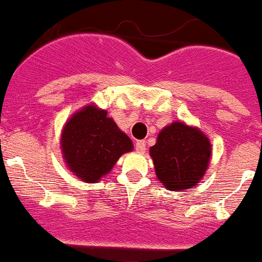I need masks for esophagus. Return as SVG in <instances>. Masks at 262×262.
Here are the masks:
<instances>
[{
    "instance_id": "1",
    "label": "esophagus",
    "mask_w": 262,
    "mask_h": 262,
    "mask_svg": "<svg viewBox=\"0 0 262 262\" xmlns=\"http://www.w3.org/2000/svg\"><path fill=\"white\" fill-rule=\"evenodd\" d=\"M136 150H137V153H145V150H146V144H145V141L136 142Z\"/></svg>"
}]
</instances>
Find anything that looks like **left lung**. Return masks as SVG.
<instances>
[{
    "instance_id": "1",
    "label": "left lung",
    "mask_w": 262,
    "mask_h": 262,
    "mask_svg": "<svg viewBox=\"0 0 262 262\" xmlns=\"http://www.w3.org/2000/svg\"><path fill=\"white\" fill-rule=\"evenodd\" d=\"M210 156L212 145L208 137L184 122L165 126L150 148L156 176L172 192L197 185L208 169Z\"/></svg>"
}]
</instances>
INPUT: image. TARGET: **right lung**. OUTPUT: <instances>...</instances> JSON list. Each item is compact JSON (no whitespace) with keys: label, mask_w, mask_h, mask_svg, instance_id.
I'll use <instances>...</instances> for the list:
<instances>
[{"label":"right lung","mask_w":262,"mask_h":262,"mask_svg":"<svg viewBox=\"0 0 262 262\" xmlns=\"http://www.w3.org/2000/svg\"><path fill=\"white\" fill-rule=\"evenodd\" d=\"M61 150L69 170L93 184L111 172L121 156L133 150V142L106 111L88 105L63 126Z\"/></svg>","instance_id":"obj_1"}]
</instances>
